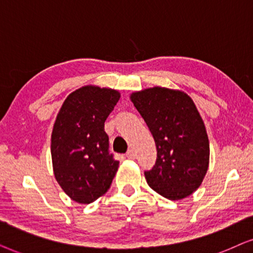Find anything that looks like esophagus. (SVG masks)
<instances>
[{
  "mask_svg": "<svg viewBox=\"0 0 253 253\" xmlns=\"http://www.w3.org/2000/svg\"><path fill=\"white\" fill-rule=\"evenodd\" d=\"M135 156H136L135 151H134L133 149H129V150L126 153V157L129 158V160H134V158H135Z\"/></svg>",
  "mask_w": 253,
  "mask_h": 253,
  "instance_id": "obj_1",
  "label": "esophagus"
}]
</instances>
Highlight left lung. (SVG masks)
<instances>
[{
  "mask_svg": "<svg viewBox=\"0 0 253 253\" xmlns=\"http://www.w3.org/2000/svg\"><path fill=\"white\" fill-rule=\"evenodd\" d=\"M146 121L157 149L147 183L170 200H180L198 190L210 164L206 127L191 97L179 90L154 86L130 95Z\"/></svg>",
  "mask_w": 253,
  "mask_h": 253,
  "instance_id": "8db88e82",
  "label": "left lung"
}]
</instances>
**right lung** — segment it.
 Returning <instances> with one entry per match:
<instances>
[{"instance_id":"add662e5","label":"right lung","mask_w":253,"mask_h":253,"mask_svg":"<svg viewBox=\"0 0 253 253\" xmlns=\"http://www.w3.org/2000/svg\"><path fill=\"white\" fill-rule=\"evenodd\" d=\"M119 98L117 90L82 86L67 97L54 123V176L79 204H91L106 193L117 173L119 161L110 154L104 123Z\"/></svg>"}]
</instances>
